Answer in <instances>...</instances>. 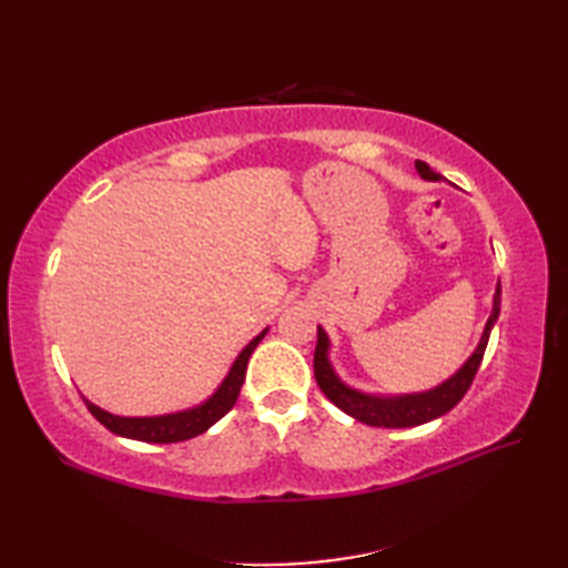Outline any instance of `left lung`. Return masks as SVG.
Returning <instances> with one entry per match:
<instances>
[{"label": "left lung", "mask_w": 568, "mask_h": 568, "mask_svg": "<svg viewBox=\"0 0 568 568\" xmlns=\"http://www.w3.org/2000/svg\"><path fill=\"white\" fill-rule=\"evenodd\" d=\"M417 173L425 180H439L442 175L434 173L425 161L415 163ZM500 315V285L496 287V297H493V312L486 322L484 336L476 346V352L468 356L466 364L458 368L449 381L425 393H413V395H368L361 393L352 385H346L339 376H336L332 364H329V336L322 327H317V348H315V378L322 393L329 397V400L344 409L346 415L354 419L364 422L371 427H417L425 425L429 419H437L449 413L454 405L466 395V390L474 383L480 361H484L486 346L490 339V329Z\"/></svg>", "instance_id": "8db88e82"}]
</instances>
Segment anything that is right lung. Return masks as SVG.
Returning a JSON list of instances; mask_svg holds the SVG:
<instances>
[{"mask_svg": "<svg viewBox=\"0 0 568 568\" xmlns=\"http://www.w3.org/2000/svg\"><path fill=\"white\" fill-rule=\"evenodd\" d=\"M265 332L268 329H263L258 336H253V339L244 346V352L236 356L220 388H216L207 400L197 407L183 409V413L159 415V417H119V415L106 413V409L98 405H92L88 397H82V400L88 405L90 413L98 417L106 429L119 434V437L151 442V444H173V442L192 439L197 437V434L207 432L214 422H220L229 409L234 407L241 385H244V378H246L248 358L253 354V348H256L258 342L265 336Z\"/></svg>", "mask_w": 568, "mask_h": 568, "instance_id": "right-lung-1", "label": "right lung"}]
</instances>
